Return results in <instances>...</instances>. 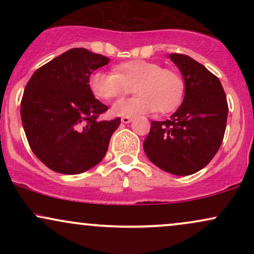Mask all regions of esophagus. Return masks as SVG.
Wrapping results in <instances>:
<instances>
[{
  "mask_svg": "<svg viewBox=\"0 0 254 254\" xmlns=\"http://www.w3.org/2000/svg\"><path fill=\"white\" fill-rule=\"evenodd\" d=\"M122 121V123H124V124H129V123H131V122L133 121V118L132 117H123L121 119Z\"/></svg>",
  "mask_w": 254,
  "mask_h": 254,
  "instance_id": "1",
  "label": "esophagus"
}]
</instances>
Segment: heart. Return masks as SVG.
<instances>
[{
    "label": "heart",
    "instance_id": "obj_1",
    "mask_svg": "<svg viewBox=\"0 0 254 254\" xmlns=\"http://www.w3.org/2000/svg\"><path fill=\"white\" fill-rule=\"evenodd\" d=\"M133 86L136 97L121 99L111 107L115 117H135L157 110L172 112L182 104L185 83L183 77L159 63L132 60L113 66V72L94 71L88 77V88L100 100H112Z\"/></svg>",
    "mask_w": 254,
    "mask_h": 254
}]
</instances>
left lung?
<instances>
[{
  "mask_svg": "<svg viewBox=\"0 0 254 254\" xmlns=\"http://www.w3.org/2000/svg\"><path fill=\"white\" fill-rule=\"evenodd\" d=\"M185 81V97L167 121H153L143 149L148 159L176 176L202 170L220 149L226 131L228 104L217 76L203 64L171 54Z\"/></svg>",
  "mask_w": 254,
  "mask_h": 254,
  "instance_id": "1",
  "label": "left lung"
}]
</instances>
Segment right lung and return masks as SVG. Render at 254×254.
I'll return each mask as SVG.
<instances>
[{
	"label": "right lung",
	"instance_id": "obj_1",
	"mask_svg": "<svg viewBox=\"0 0 254 254\" xmlns=\"http://www.w3.org/2000/svg\"><path fill=\"white\" fill-rule=\"evenodd\" d=\"M110 62L103 55L75 48L34 71L21 99L28 144L50 170L78 174L103 160L121 118L98 121L109 107L88 88L93 71Z\"/></svg>",
	"mask_w": 254,
	"mask_h": 254
}]
</instances>
